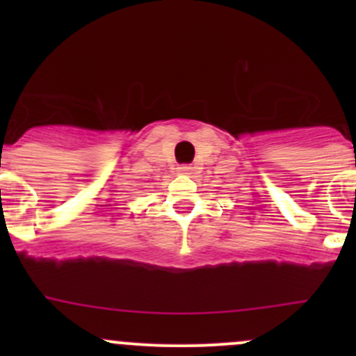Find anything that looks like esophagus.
<instances>
[{
  "label": "esophagus",
  "mask_w": 356,
  "mask_h": 356,
  "mask_svg": "<svg viewBox=\"0 0 356 356\" xmlns=\"http://www.w3.org/2000/svg\"><path fill=\"white\" fill-rule=\"evenodd\" d=\"M177 172L182 175H189L193 172V167L191 165H181V167H177Z\"/></svg>",
  "instance_id": "1"
}]
</instances>
